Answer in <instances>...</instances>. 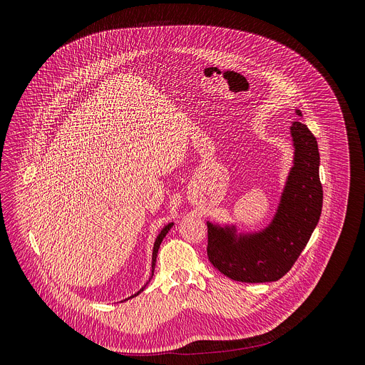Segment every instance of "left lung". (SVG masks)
<instances>
[{
    "instance_id": "obj_1",
    "label": "left lung",
    "mask_w": 365,
    "mask_h": 365,
    "mask_svg": "<svg viewBox=\"0 0 365 365\" xmlns=\"http://www.w3.org/2000/svg\"><path fill=\"white\" fill-rule=\"evenodd\" d=\"M301 116V110L297 109ZM295 146L278 210L259 233L236 236V229L208 222V259L226 277L240 282H271L282 278L298 260L319 222L323 190L319 178L316 138L302 122H294Z\"/></svg>"
}]
</instances>
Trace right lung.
Masks as SVG:
<instances>
[{
  "label": "right lung",
  "instance_id": "1",
  "mask_svg": "<svg viewBox=\"0 0 365 365\" xmlns=\"http://www.w3.org/2000/svg\"><path fill=\"white\" fill-rule=\"evenodd\" d=\"M173 227V223H168L161 232H160V235L157 236L156 242H155V247H153V261H152V277H153V274H155V265H156V257H157V252H158V247H160V245H161V242H163V239L165 237V235L168 233V230ZM146 287V285H145ZM143 287V288H145ZM143 288L139 291V292H136L135 295H132L130 298H135L136 295H139L142 291H143ZM130 298H128V299H130Z\"/></svg>",
  "mask_w": 365,
  "mask_h": 365
}]
</instances>
